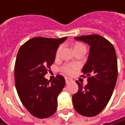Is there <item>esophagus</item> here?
<instances>
[{"mask_svg":"<svg viewBox=\"0 0 125 125\" xmlns=\"http://www.w3.org/2000/svg\"><path fill=\"white\" fill-rule=\"evenodd\" d=\"M65 81H66V83L68 84V83H69L70 82H72V80L71 78H69V77H65Z\"/></svg>","mask_w":125,"mask_h":125,"instance_id":"1","label":"esophagus"}]
</instances>
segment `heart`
Returning <instances> with one entry per match:
<instances>
[{
  "instance_id": "heart-1",
  "label": "heart",
  "mask_w": 125,
  "mask_h": 125,
  "mask_svg": "<svg viewBox=\"0 0 125 125\" xmlns=\"http://www.w3.org/2000/svg\"><path fill=\"white\" fill-rule=\"evenodd\" d=\"M83 46H85L83 44H82L80 42H76L74 45V49L75 51V50H77V49H78V48H80L81 47H83ZM62 46H59L57 48L56 53V56H59L60 55L61 51H62ZM77 69H78V65L76 64V63H66L63 66H62V67L61 68V70H62V72H63L66 74L72 75L75 72V71Z\"/></svg>"
}]
</instances>
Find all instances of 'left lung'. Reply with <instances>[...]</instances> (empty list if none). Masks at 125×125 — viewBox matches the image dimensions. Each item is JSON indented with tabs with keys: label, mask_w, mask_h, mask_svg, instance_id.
Wrapping results in <instances>:
<instances>
[{
	"label": "left lung",
	"mask_w": 125,
	"mask_h": 125,
	"mask_svg": "<svg viewBox=\"0 0 125 125\" xmlns=\"http://www.w3.org/2000/svg\"><path fill=\"white\" fill-rule=\"evenodd\" d=\"M87 43L89 56L83 69V77L87 84L83 86L78 81L77 93L72 96L76 112L85 116H94L101 112L109 103L114 89L118 74L117 59L113 45L98 35L74 38Z\"/></svg>",
	"instance_id": "left-lung-1"
}]
</instances>
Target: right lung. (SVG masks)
I'll return each instance as SVG.
<instances>
[{
	"label": "right lung",
	"instance_id": "right-lung-1",
	"mask_svg": "<svg viewBox=\"0 0 125 125\" xmlns=\"http://www.w3.org/2000/svg\"><path fill=\"white\" fill-rule=\"evenodd\" d=\"M67 38H34L19 48L15 63V85L21 102L40 119L56 112L57 97L65 85L62 75L51 81L45 78L55 61L56 50Z\"/></svg>",
	"mask_w": 125,
	"mask_h": 125
}]
</instances>
